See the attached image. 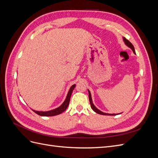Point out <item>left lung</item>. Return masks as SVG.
I'll return each mask as SVG.
<instances>
[{"label": "left lung", "instance_id": "obj_1", "mask_svg": "<svg viewBox=\"0 0 158 158\" xmlns=\"http://www.w3.org/2000/svg\"><path fill=\"white\" fill-rule=\"evenodd\" d=\"M123 40H124V41H125V44L130 47V48L133 51L134 53H135V47H134L133 45L131 44V43L128 40H127L125 37H123ZM88 92H89V103H90V106H91V107L92 108V109L94 110V111L97 113L98 114H103V115H116V114H108V113H105L103 112H102L101 111H99V109H98L96 107H95L94 106V105L93 104V102H92V96H91V94H90V92L88 90Z\"/></svg>", "mask_w": 158, "mask_h": 158}]
</instances>
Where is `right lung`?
I'll list each match as a JSON object with an SVG mask.
<instances>
[{
	"mask_svg": "<svg viewBox=\"0 0 158 158\" xmlns=\"http://www.w3.org/2000/svg\"><path fill=\"white\" fill-rule=\"evenodd\" d=\"M76 86V85L74 84L71 86V88H70L69 92L67 94V96L66 98L65 101L64 102V103L61 105L60 107H59L58 108H56L55 109L51 110V111H46V112H44V111H36L33 110L36 114H39L40 116H46V117H49V116H55L57 115V114H59L60 113H62L63 112H64L65 110L66 109V108L68 107L69 105V102H70V97H71V94L73 93V91L74 89Z\"/></svg>",
	"mask_w": 158,
	"mask_h": 158,
	"instance_id": "add662e5",
	"label": "right lung"
}]
</instances>
